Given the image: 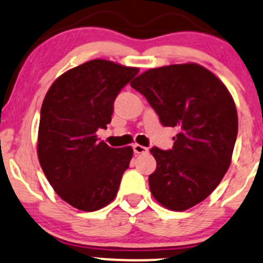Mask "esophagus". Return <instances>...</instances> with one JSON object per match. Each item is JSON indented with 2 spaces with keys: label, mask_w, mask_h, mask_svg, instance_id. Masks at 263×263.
Listing matches in <instances>:
<instances>
[{
  "label": "esophagus",
  "mask_w": 263,
  "mask_h": 263,
  "mask_svg": "<svg viewBox=\"0 0 263 263\" xmlns=\"http://www.w3.org/2000/svg\"><path fill=\"white\" fill-rule=\"evenodd\" d=\"M147 151H148V149H147V147H145V146L137 145V143H135V145H134V152H135V154H136V155L146 154Z\"/></svg>",
  "instance_id": "esophagus-1"
}]
</instances>
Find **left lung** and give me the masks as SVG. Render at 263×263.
I'll return each mask as SVG.
<instances>
[{
	"mask_svg": "<svg viewBox=\"0 0 263 263\" xmlns=\"http://www.w3.org/2000/svg\"><path fill=\"white\" fill-rule=\"evenodd\" d=\"M146 97L164 127H177L171 149L152 147L156 171L152 196L184 211L211 195L229 170L238 120L229 89L197 63L151 68L131 82Z\"/></svg>",
	"mask_w": 263,
	"mask_h": 263,
	"instance_id": "8db88e82",
	"label": "left lung"
}]
</instances>
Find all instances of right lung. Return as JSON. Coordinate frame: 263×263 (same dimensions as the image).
Wrapping results in <instances>:
<instances>
[{"mask_svg":"<svg viewBox=\"0 0 263 263\" xmlns=\"http://www.w3.org/2000/svg\"><path fill=\"white\" fill-rule=\"evenodd\" d=\"M138 73L106 60H92L61 74L48 89L39 128L40 164L57 195L81 211H97L117 195L132 147L99 141L118 93Z\"/></svg>","mask_w":263,"mask_h":263,"instance_id":"add662e5","label":"right lung"}]
</instances>
